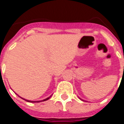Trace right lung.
<instances>
[{"label":"right lung","instance_id":"obj_1","mask_svg":"<svg viewBox=\"0 0 124 124\" xmlns=\"http://www.w3.org/2000/svg\"><path fill=\"white\" fill-rule=\"evenodd\" d=\"M51 96H50V97H48V98H46V99H44V100H43V101H37V102H33V101H31L25 100V99H24V100H25V101H27V102H41V101H47V100H48V99H50V97H51Z\"/></svg>","mask_w":124,"mask_h":124}]
</instances>
